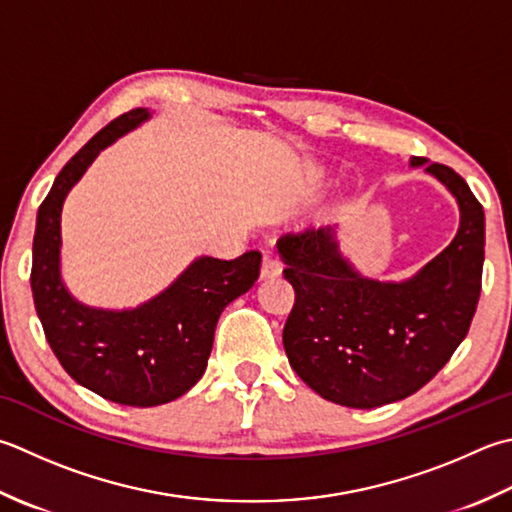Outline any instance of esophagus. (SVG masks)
Listing matches in <instances>:
<instances>
[{"label": "esophagus", "instance_id": "1", "mask_svg": "<svg viewBox=\"0 0 512 512\" xmlns=\"http://www.w3.org/2000/svg\"><path fill=\"white\" fill-rule=\"evenodd\" d=\"M259 275H262V279H270V277L282 275V262H279L275 255L266 253L264 259H262V270H259Z\"/></svg>", "mask_w": 512, "mask_h": 512}]
</instances>
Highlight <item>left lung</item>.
Here are the masks:
<instances>
[{
    "label": "left lung",
    "mask_w": 512,
    "mask_h": 512,
    "mask_svg": "<svg viewBox=\"0 0 512 512\" xmlns=\"http://www.w3.org/2000/svg\"><path fill=\"white\" fill-rule=\"evenodd\" d=\"M448 188L459 228L442 253L402 282L364 277L342 255L337 226L277 242L295 306L284 348L317 395L348 408H377L417 393L446 366L473 322L486 222L484 208L453 168L410 157Z\"/></svg>",
    "instance_id": "8db88e82"
}]
</instances>
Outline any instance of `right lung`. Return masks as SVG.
Instances as JSON below:
<instances>
[{"mask_svg": "<svg viewBox=\"0 0 512 512\" xmlns=\"http://www.w3.org/2000/svg\"><path fill=\"white\" fill-rule=\"evenodd\" d=\"M150 119L148 108L117 117L70 157L37 210L33 239L35 310L59 364L77 384L124 406H159L202 379L222 310L248 293L262 253L197 257L162 293L135 308L82 304L62 279V208L95 157Z\"/></svg>", "mask_w": 512, "mask_h": 512, "instance_id": "obj_1", "label": "right lung"}]
</instances>
